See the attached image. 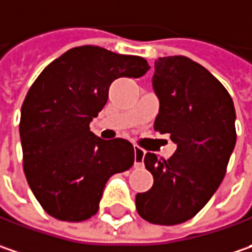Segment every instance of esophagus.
Listing matches in <instances>:
<instances>
[{"mask_svg":"<svg viewBox=\"0 0 252 252\" xmlns=\"http://www.w3.org/2000/svg\"><path fill=\"white\" fill-rule=\"evenodd\" d=\"M144 157H145V151L142 148L134 147V166L135 168L144 166Z\"/></svg>","mask_w":252,"mask_h":252,"instance_id":"1","label":"esophagus"}]
</instances>
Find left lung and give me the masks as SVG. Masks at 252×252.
<instances>
[{
	"instance_id": "8db88e82",
	"label": "left lung",
	"mask_w": 252,
	"mask_h": 252,
	"mask_svg": "<svg viewBox=\"0 0 252 252\" xmlns=\"http://www.w3.org/2000/svg\"><path fill=\"white\" fill-rule=\"evenodd\" d=\"M154 92L159 113L154 128L170 134L176 152L159 159L148 152L145 168L154 186L135 197L149 223L175 225L194 217L212 199L235 147V110L224 86L186 56L155 61Z\"/></svg>"
}]
</instances>
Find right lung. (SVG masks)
Segmentation results:
<instances>
[{"label": "right lung", "mask_w": 252, "mask_h": 252, "mask_svg": "<svg viewBox=\"0 0 252 252\" xmlns=\"http://www.w3.org/2000/svg\"><path fill=\"white\" fill-rule=\"evenodd\" d=\"M148 70L144 58L86 45L52 62L31 86L19 123L24 172L52 217L90 219L107 181L134 165L129 141L101 139L90 123L103 110L115 79H137Z\"/></svg>", "instance_id": "1"}]
</instances>
